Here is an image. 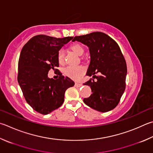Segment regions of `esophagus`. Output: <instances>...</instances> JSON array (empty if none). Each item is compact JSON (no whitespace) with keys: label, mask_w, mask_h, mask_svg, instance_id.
Here are the masks:
<instances>
[{"label":"esophagus","mask_w":153,"mask_h":153,"mask_svg":"<svg viewBox=\"0 0 153 153\" xmlns=\"http://www.w3.org/2000/svg\"><path fill=\"white\" fill-rule=\"evenodd\" d=\"M82 85V84H80V83H77V82L75 83V87H76V88H79V87H81Z\"/></svg>","instance_id":"esophagus-1"}]
</instances>
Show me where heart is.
I'll use <instances>...</instances> for the list:
<instances>
[{
    "instance_id": "b5f03b06",
    "label": "heart",
    "mask_w": 153,
    "mask_h": 153,
    "mask_svg": "<svg viewBox=\"0 0 153 153\" xmlns=\"http://www.w3.org/2000/svg\"><path fill=\"white\" fill-rule=\"evenodd\" d=\"M71 49L78 55H82L84 53L85 49L81 44L74 43L70 47ZM57 59L59 64H63L64 62V51L63 49L58 50L57 53ZM64 74L69 78L74 80H79L85 73V68L82 65L68 66L64 69Z\"/></svg>"
}]
</instances>
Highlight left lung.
<instances>
[{
  "instance_id": "obj_1",
  "label": "left lung",
  "mask_w": 153,
  "mask_h": 153,
  "mask_svg": "<svg viewBox=\"0 0 153 153\" xmlns=\"http://www.w3.org/2000/svg\"><path fill=\"white\" fill-rule=\"evenodd\" d=\"M72 41H79L90 49L91 61L87 76H93L94 79L84 85L90 86L92 94L84 98V102L101 112L114 109L125 90L127 73L126 61L118 43L102 32L76 36ZM98 73L101 75L96 76Z\"/></svg>"
}]
</instances>
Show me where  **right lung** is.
<instances>
[{
	"label": "right lung",
	"instance_id": "right-lung-1",
	"mask_svg": "<svg viewBox=\"0 0 153 153\" xmlns=\"http://www.w3.org/2000/svg\"><path fill=\"white\" fill-rule=\"evenodd\" d=\"M73 37L34 36L23 46L18 63L17 79L26 101L36 112L48 114L64 102L66 90L74 82L59 72L58 79L49 78L48 71L59 67L57 53Z\"/></svg>",
	"mask_w": 153,
	"mask_h": 153
}]
</instances>
